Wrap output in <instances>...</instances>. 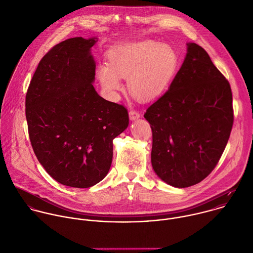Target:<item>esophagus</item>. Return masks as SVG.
Instances as JSON below:
<instances>
[{
    "label": "esophagus",
    "mask_w": 253,
    "mask_h": 253,
    "mask_svg": "<svg viewBox=\"0 0 253 253\" xmlns=\"http://www.w3.org/2000/svg\"><path fill=\"white\" fill-rule=\"evenodd\" d=\"M128 116H129V120L130 121H136L140 117V115L136 111H134V110H130L129 113H128Z\"/></svg>",
    "instance_id": "obj_1"
}]
</instances>
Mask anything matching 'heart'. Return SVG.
Here are the masks:
<instances>
[{"mask_svg":"<svg viewBox=\"0 0 253 253\" xmlns=\"http://www.w3.org/2000/svg\"><path fill=\"white\" fill-rule=\"evenodd\" d=\"M109 63H101L97 75L110 94L123 88L127 79L131 94L143 101L162 96L171 86L179 66V56L168 44L154 41L124 43L108 53Z\"/></svg>","mask_w":253,"mask_h":253,"instance_id":"obj_1","label":"heart"}]
</instances>
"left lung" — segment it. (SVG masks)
<instances>
[{
  "label": "left lung",
  "mask_w": 253,
  "mask_h": 253,
  "mask_svg": "<svg viewBox=\"0 0 253 253\" xmlns=\"http://www.w3.org/2000/svg\"><path fill=\"white\" fill-rule=\"evenodd\" d=\"M144 118L152 129L151 164L156 175L176 188L198 184L215 167L229 138V83L203 47L188 42L171 86Z\"/></svg>",
  "instance_id": "1"
}]
</instances>
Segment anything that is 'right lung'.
Returning a JSON list of instances; mask_svg holds the SVG:
<instances>
[{
    "instance_id": "right-lung-1",
    "label": "right lung",
    "mask_w": 253,
    "mask_h": 253,
    "mask_svg": "<svg viewBox=\"0 0 253 253\" xmlns=\"http://www.w3.org/2000/svg\"><path fill=\"white\" fill-rule=\"evenodd\" d=\"M97 38H73L41 60L26 97L34 151L58 183L90 188L108 174L113 140L128 126L126 109L95 90Z\"/></svg>"
}]
</instances>
